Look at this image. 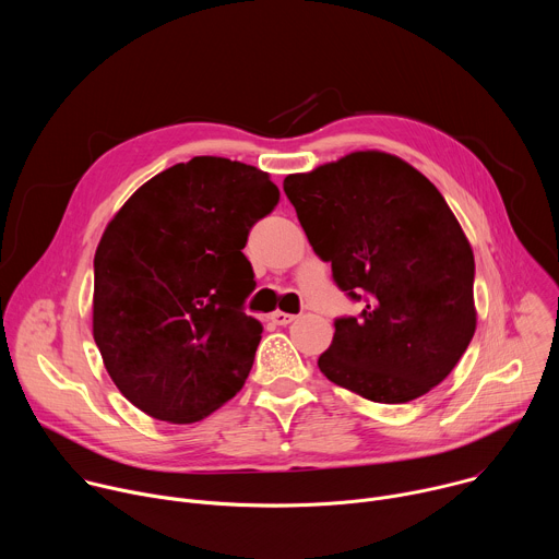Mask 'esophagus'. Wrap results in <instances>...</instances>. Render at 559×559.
I'll list each match as a JSON object with an SVG mask.
<instances>
[{"label": "esophagus", "instance_id": "1", "mask_svg": "<svg viewBox=\"0 0 559 559\" xmlns=\"http://www.w3.org/2000/svg\"><path fill=\"white\" fill-rule=\"evenodd\" d=\"M270 321L274 323V325H289V323H294L296 321V316L294 313H285V311H274L272 316H270Z\"/></svg>", "mask_w": 559, "mask_h": 559}]
</instances>
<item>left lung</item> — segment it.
<instances>
[{
	"label": "left lung",
	"mask_w": 559,
	"mask_h": 559,
	"mask_svg": "<svg viewBox=\"0 0 559 559\" xmlns=\"http://www.w3.org/2000/svg\"><path fill=\"white\" fill-rule=\"evenodd\" d=\"M283 188L316 257L362 302L334 321L321 371L384 405L440 384L475 332V263L438 188L384 152L347 154Z\"/></svg>",
	"instance_id": "obj_1"
}]
</instances>
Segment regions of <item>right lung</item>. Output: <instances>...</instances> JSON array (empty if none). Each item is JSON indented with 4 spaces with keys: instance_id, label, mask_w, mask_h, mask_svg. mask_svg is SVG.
Returning <instances> with one entry per match:
<instances>
[{
    "instance_id": "add662e5",
    "label": "right lung",
    "mask_w": 559,
    "mask_h": 559,
    "mask_svg": "<svg viewBox=\"0 0 559 559\" xmlns=\"http://www.w3.org/2000/svg\"><path fill=\"white\" fill-rule=\"evenodd\" d=\"M281 192L252 166L194 156L141 186L95 254L93 334L128 401L166 423H197L241 391L263 325L243 254Z\"/></svg>"
}]
</instances>
